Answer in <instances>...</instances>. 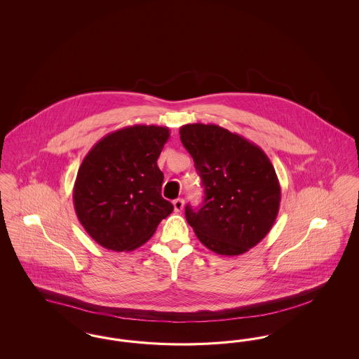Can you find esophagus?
I'll use <instances>...</instances> for the list:
<instances>
[{
    "label": "esophagus",
    "mask_w": 359,
    "mask_h": 359,
    "mask_svg": "<svg viewBox=\"0 0 359 359\" xmlns=\"http://www.w3.org/2000/svg\"><path fill=\"white\" fill-rule=\"evenodd\" d=\"M184 207V201L183 199H176L173 201V208H175V212H180Z\"/></svg>",
    "instance_id": "1"
}]
</instances>
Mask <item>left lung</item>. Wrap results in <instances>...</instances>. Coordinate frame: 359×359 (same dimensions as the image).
Segmentation results:
<instances>
[{"instance_id":"8db88e82","label":"left lung","mask_w":359,"mask_h":359,"mask_svg":"<svg viewBox=\"0 0 359 359\" xmlns=\"http://www.w3.org/2000/svg\"><path fill=\"white\" fill-rule=\"evenodd\" d=\"M179 133L205 187L199 208L186 205L187 222L211 252L246 253L271 231L280 208L281 188L269 157L218 125L188 123Z\"/></svg>"}]
</instances>
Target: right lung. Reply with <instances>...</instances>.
Wrapping results in <instances>:
<instances>
[{
	"instance_id": "1",
	"label": "right lung",
	"mask_w": 359,
	"mask_h": 359,
	"mask_svg": "<svg viewBox=\"0 0 359 359\" xmlns=\"http://www.w3.org/2000/svg\"><path fill=\"white\" fill-rule=\"evenodd\" d=\"M170 129L126 126L101 138L86 154L72 191L75 212L104 249L130 252L151 238L173 205L161 196L157 158Z\"/></svg>"
}]
</instances>
